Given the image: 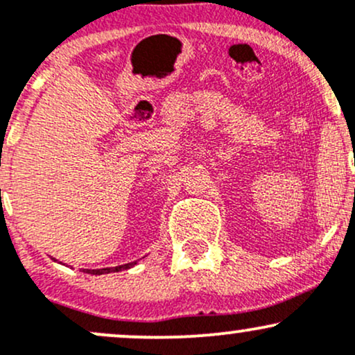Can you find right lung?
I'll use <instances>...</instances> for the list:
<instances>
[{
  "mask_svg": "<svg viewBox=\"0 0 355 355\" xmlns=\"http://www.w3.org/2000/svg\"><path fill=\"white\" fill-rule=\"evenodd\" d=\"M133 263H125V266H118V267H112V268H96V270H89V268H85L87 274H93V275H101V274H110V272H120V270H126V268L132 267Z\"/></svg>",
  "mask_w": 355,
  "mask_h": 355,
  "instance_id": "obj_1",
  "label": "right lung"
}]
</instances>
